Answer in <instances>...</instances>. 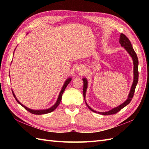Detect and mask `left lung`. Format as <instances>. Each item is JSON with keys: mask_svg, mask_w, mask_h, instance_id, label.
Listing matches in <instances>:
<instances>
[{"mask_svg": "<svg viewBox=\"0 0 149 149\" xmlns=\"http://www.w3.org/2000/svg\"><path fill=\"white\" fill-rule=\"evenodd\" d=\"M119 43L120 44L121 47H123L126 51L127 52V53L129 54V55L132 57V60H133V64H134V81H133V83L132 84L131 88H130V91L129 92V94L128 95V98L124 102L123 104H121L120 105L118 106V107H114L113 109H112L111 110L107 111V112H97L91 109L88 105L87 102H86L85 100V97H86V90L88 88V81L86 78H83V96L84 98V101L86 104V106L88 107L89 109L92 111L94 112H96V113L98 114H101L102 115H111V114H116L117 112H118L119 111H120L123 108H124L125 106H127V104L130 103V102L131 101L132 99L134 96V94L135 92V89H136V86L138 83V79H139V71H138V65H139V61H138V58L136 55V52H135L134 49L132 46V44L130 43V40L129 38L126 37L125 35L123 33H121L120 35V38H119Z\"/></svg>", "mask_w": 149, "mask_h": 149, "instance_id": "1", "label": "left lung"}]
</instances>
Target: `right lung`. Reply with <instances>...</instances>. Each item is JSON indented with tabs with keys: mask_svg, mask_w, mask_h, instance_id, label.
Returning a JSON list of instances; mask_svg holds the SVG:
<instances>
[{
	"mask_svg": "<svg viewBox=\"0 0 149 149\" xmlns=\"http://www.w3.org/2000/svg\"><path fill=\"white\" fill-rule=\"evenodd\" d=\"M71 78H68V79L65 81V82L63 86V87H62V88H61V91H60V93L59 96H58V100H57L56 103H55V104H54L53 106H52L51 107L48 108V109H47L33 110V109H30V108H28L27 107L25 106L24 105L22 104L21 102H20L19 101V100H18L17 99V97H16V96H15V94H14V93H13V91H12H12L13 96H14L15 99L16 100V101L18 102V103L20 104L22 107H24L26 111H28L29 112H30V113L33 114H37V115H42V114H48V113H49V112H51L53 111L58 106H59L60 103V102H61V100L62 94H63V92L65 91V90L66 86H68V84L70 83V82L71 81Z\"/></svg>",
	"mask_w": 149,
	"mask_h": 149,
	"instance_id": "right-lung-1",
	"label": "right lung"
}]
</instances>
